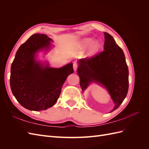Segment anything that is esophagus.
Returning <instances> with one entry per match:
<instances>
[{
    "instance_id": "esophagus-1",
    "label": "esophagus",
    "mask_w": 149,
    "mask_h": 149,
    "mask_svg": "<svg viewBox=\"0 0 149 149\" xmlns=\"http://www.w3.org/2000/svg\"><path fill=\"white\" fill-rule=\"evenodd\" d=\"M78 68V65L77 63H76V62H74V63H73V69H74V71L77 70Z\"/></svg>"
}]
</instances>
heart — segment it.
I'll return each instance as SVG.
<instances>
[{
  "label": "heart",
  "mask_w": 149,
  "mask_h": 149,
  "mask_svg": "<svg viewBox=\"0 0 149 149\" xmlns=\"http://www.w3.org/2000/svg\"><path fill=\"white\" fill-rule=\"evenodd\" d=\"M90 44L91 45L89 48V55H93L100 49L101 43L99 40H94L93 42V39L91 38H85L81 41L79 46L81 48H85Z\"/></svg>",
  "instance_id": "1"
}]
</instances>
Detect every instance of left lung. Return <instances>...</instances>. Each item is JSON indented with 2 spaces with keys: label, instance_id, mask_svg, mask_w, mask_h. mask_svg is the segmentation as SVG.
<instances>
[{
  "label": "left lung",
  "instance_id": "8db88e82",
  "mask_svg": "<svg viewBox=\"0 0 149 149\" xmlns=\"http://www.w3.org/2000/svg\"><path fill=\"white\" fill-rule=\"evenodd\" d=\"M104 34V50L93 56L80 59L77 73L83 91L91 83L100 84L106 88L114 103L112 112L118 109L127 96L129 70L123 49L110 34Z\"/></svg>",
  "mask_w": 149,
  "mask_h": 149
}]
</instances>
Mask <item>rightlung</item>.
<instances>
[{
	"label": "right lung",
	"instance_id": "obj_1",
	"mask_svg": "<svg viewBox=\"0 0 149 149\" xmlns=\"http://www.w3.org/2000/svg\"><path fill=\"white\" fill-rule=\"evenodd\" d=\"M50 42L45 34L31 35L18 49L11 65L12 92L20 105L30 111L46 110L55 104L67 77L73 73L72 63L54 68L36 61L37 53L48 50Z\"/></svg>",
	"mask_w": 149,
	"mask_h": 149
}]
</instances>
